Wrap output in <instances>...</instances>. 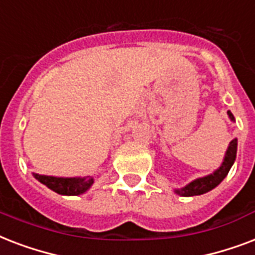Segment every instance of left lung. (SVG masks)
Segmentation results:
<instances>
[{
    "label": "left lung",
    "instance_id": "1",
    "mask_svg": "<svg viewBox=\"0 0 255 255\" xmlns=\"http://www.w3.org/2000/svg\"><path fill=\"white\" fill-rule=\"evenodd\" d=\"M230 120L234 122V116L230 111H228ZM236 155H237V139H233L229 143V147L226 149L225 157L222 161L221 167L216 169L212 174H208L205 177H200L189 182L188 185L180 189H174V193L184 196V197H190V196H198V194H204L209 190L214 189L220 182L226 177V174L229 173L230 168L234 164L236 160Z\"/></svg>",
    "mask_w": 255,
    "mask_h": 255
}]
</instances>
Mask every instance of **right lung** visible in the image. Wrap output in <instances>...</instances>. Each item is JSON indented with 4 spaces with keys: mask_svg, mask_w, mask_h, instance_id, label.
I'll return each instance as SVG.
<instances>
[{
    "mask_svg": "<svg viewBox=\"0 0 255 255\" xmlns=\"http://www.w3.org/2000/svg\"><path fill=\"white\" fill-rule=\"evenodd\" d=\"M33 176L43 185L50 188L58 194L63 196H78L87 192L94 184V177H54V176H45V174L33 173Z\"/></svg>",
    "mask_w": 255,
    "mask_h": 255,
    "instance_id": "1",
    "label": "right lung"
}]
</instances>
